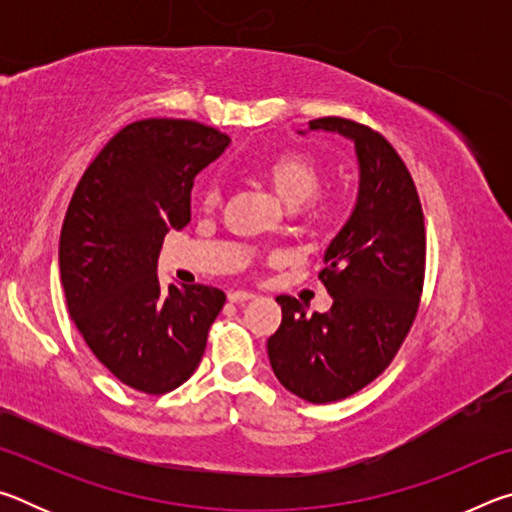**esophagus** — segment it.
Returning <instances> with one entry per match:
<instances>
[{
	"label": "esophagus",
	"instance_id": "obj_1",
	"mask_svg": "<svg viewBox=\"0 0 512 512\" xmlns=\"http://www.w3.org/2000/svg\"><path fill=\"white\" fill-rule=\"evenodd\" d=\"M255 298V293H250V291H230L228 293V300L230 302H248V300H253Z\"/></svg>",
	"mask_w": 512,
	"mask_h": 512
}]
</instances>
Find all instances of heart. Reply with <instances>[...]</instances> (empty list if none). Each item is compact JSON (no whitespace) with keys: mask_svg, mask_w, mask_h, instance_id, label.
Segmentation results:
<instances>
[{"mask_svg":"<svg viewBox=\"0 0 512 512\" xmlns=\"http://www.w3.org/2000/svg\"><path fill=\"white\" fill-rule=\"evenodd\" d=\"M264 178L271 185L273 194L280 198L284 205L296 207L300 216H311L318 212V203L314 196L323 180V173L316 160L302 153H280L264 167ZM221 192L216 185H207L201 192V205L205 210L219 205Z\"/></svg>","mask_w":512,"mask_h":512,"instance_id":"obj_1","label":"heart"}]
</instances>
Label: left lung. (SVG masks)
I'll use <instances>...</instances> for the list:
<instances>
[{
  "mask_svg": "<svg viewBox=\"0 0 512 512\" xmlns=\"http://www.w3.org/2000/svg\"><path fill=\"white\" fill-rule=\"evenodd\" d=\"M309 131L354 144L357 203L318 275L332 307L307 314L296 298L280 296L282 325L266 348L287 391L329 404L379 377L409 334L424 280V216L409 169L379 133L341 117L309 121Z\"/></svg>",
  "mask_w": 512,
  "mask_h": 512,
  "instance_id": "obj_1",
  "label": "left lung"
}]
</instances>
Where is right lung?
Returning <instances> with one entry per match:
<instances>
[{
	"instance_id": "1",
	"label": "right lung",
	"mask_w": 512,
	"mask_h": 512,
	"mask_svg": "<svg viewBox=\"0 0 512 512\" xmlns=\"http://www.w3.org/2000/svg\"><path fill=\"white\" fill-rule=\"evenodd\" d=\"M230 137L189 119H142L85 169L60 230L58 264L69 316L103 366L135 391L162 395L194 375L225 305L205 284L162 289L169 230L192 219L194 178Z\"/></svg>"
}]
</instances>
